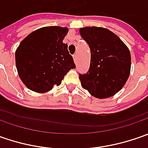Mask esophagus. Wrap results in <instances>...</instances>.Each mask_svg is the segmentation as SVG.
Listing matches in <instances>:
<instances>
[{"label": "esophagus", "mask_w": 148, "mask_h": 148, "mask_svg": "<svg viewBox=\"0 0 148 148\" xmlns=\"http://www.w3.org/2000/svg\"><path fill=\"white\" fill-rule=\"evenodd\" d=\"M73 60H74V62L77 63V54H74L73 55Z\"/></svg>", "instance_id": "obj_1"}]
</instances>
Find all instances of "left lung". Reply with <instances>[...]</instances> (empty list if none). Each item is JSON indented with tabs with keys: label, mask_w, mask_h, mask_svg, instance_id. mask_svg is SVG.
<instances>
[{
	"label": "left lung",
	"mask_w": 148,
	"mask_h": 148,
	"mask_svg": "<svg viewBox=\"0 0 148 148\" xmlns=\"http://www.w3.org/2000/svg\"><path fill=\"white\" fill-rule=\"evenodd\" d=\"M79 32L90 49L88 72L79 76L82 88L98 99L114 95L130 75L129 49L115 34L105 28L84 27Z\"/></svg>",
	"instance_id": "8db88e82"
}]
</instances>
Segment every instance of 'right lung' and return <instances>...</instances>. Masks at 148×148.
I'll list each match as a JSON object with an SVG mask.
<instances>
[{
    "label": "right lung",
    "instance_id": "right-lung-1",
    "mask_svg": "<svg viewBox=\"0 0 148 148\" xmlns=\"http://www.w3.org/2000/svg\"><path fill=\"white\" fill-rule=\"evenodd\" d=\"M68 28L47 26L30 33L15 51V65L22 82L37 93L59 86L65 75L76 67L62 40Z\"/></svg>",
    "mask_w": 148,
    "mask_h": 148
}]
</instances>
